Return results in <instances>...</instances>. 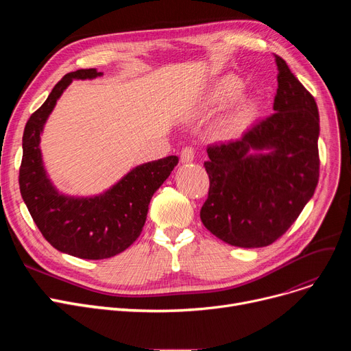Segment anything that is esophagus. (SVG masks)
Wrapping results in <instances>:
<instances>
[{"mask_svg":"<svg viewBox=\"0 0 351 351\" xmlns=\"http://www.w3.org/2000/svg\"><path fill=\"white\" fill-rule=\"evenodd\" d=\"M193 159H195V149H193V147H191V146L183 147L182 152H180L182 163H191V162H193Z\"/></svg>","mask_w":351,"mask_h":351,"instance_id":"34e87169","label":"esophagus"}]
</instances>
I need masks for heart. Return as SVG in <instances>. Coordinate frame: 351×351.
<instances>
[{
	"instance_id": "heart-1",
	"label": "heart",
	"mask_w": 351,
	"mask_h": 351,
	"mask_svg": "<svg viewBox=\"0 0 351 351\" xmlns=\"http://www.w3.org/2000/svg\"><path fill=\"white\" fill-rule=\"evenodd\" d=\"M243 89V82L234 75H225L206 90L202 101V109L212 112L216 109H223L229 106ZM256 104L253 98L243 97L237 99L234 105L228 110V114L219 121V132L225 136H234L241 134L250 123L254 115Z\"/></svg>"
}]
</instances>
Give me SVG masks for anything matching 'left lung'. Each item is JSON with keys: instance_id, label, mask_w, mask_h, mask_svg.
<instances>
[{"instance_id": "8db88e82", "label": "left lung", "mask_w": 351, "mask_h": 351, "mask_svg": "<svg viewBox=\"0 0 351 351\" xmlns=\"http://www.w3.org/2000/svg\"><path fill=\"white\" fill-rule=\"evenodd\" d=\"M274 114L241 139L208 146L210 188L200 219L220 241L263 247L286 233L319 182L320 119L315 98L276 55Z\"/></svg>"}]
</instances>
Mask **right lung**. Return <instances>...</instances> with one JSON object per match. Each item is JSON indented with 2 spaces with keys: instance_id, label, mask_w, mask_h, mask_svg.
Instances as JSON below:
<instances>
[{
  "instance_id": "add662e5",
  "label": "right lung",
  "mask_w": 351,
  "mask_h": 351,
  "mask_svg": "<svg viewBox=\"0 0 351 351\" xmlns=\"http://www.w3.org/2000/svg\"><path fill=\"white\" fill-rule=\"evenodd\" d=\"M95 68L69 72L28 119L23 135L20 191L43 236L57 250L88 261L119 254L139 237L154 193L169 178L178 156L138 165L94 196H69L53 186L41 154V135L57 101L73 80H95Z\"/></svg>"
}]
</instances>
